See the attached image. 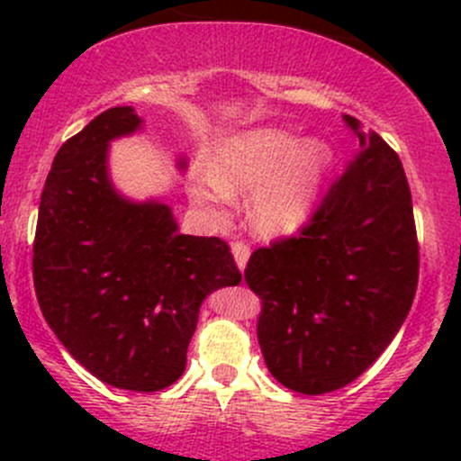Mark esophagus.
<instances>
[{
	"mask_svg": "<svg viewBox=\"0 0 461 461\" xmlns=\"http://www.w3.org/2000/svg\"><path fill=\"white\" fill-rule=\"evenodd\" d=\"M231 254H234V260L236 265H239V269L243 272L245 265H248L249 260V248L243 243V240H234V243H231Z\"/></svg>",
	"mask_w": 461,
	"mask_h": 461,
	"instance_id": "34e87169",
	"label": "esophagus"
}]
</instances>
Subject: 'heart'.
Listing matches in <instances>:
<instances>
[{
  "label": "heart",
  "instance_id": "obj_1",
  "mask_svg": "<svg viewBox=\"0 0 461 461\" xmlns=\"http://www.w3.org/2000/svg\"><path fill=\"white\" fill-rule=\"evenodd\" d=\"M332 151L319 138L299 140L294 131L260 127L218 144L212 174H196L189 196L212 216H221L234 194L252 192L248 216L265 239L303 227L312 213Z\"/></svg>",
  "mask_w": 461,
  "mask_h": 461
}]
</instances>
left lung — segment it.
Listing matches in <instances>:
<instances>
[{"mask_svg":"<svg viewBox=\"0 0 461 461\" xmlns=\"http://www.w3.org/2000/svg\"><path fill=\"white\" fill-rule=\"evenodd\" d=\"M343 120L359 140L355 160L299 236L258 248L245 267L263 303L257 332L267 370L303 394L343 388L379 359L420 276L402 160L379 133Z\"/></svg>","mask_w":461,"mask_h":461,"instance_id":"obj_1","label":"left lung"}]
</instances>
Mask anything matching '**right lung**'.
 <instances>
[{
  "instance_id": "1",
  "label": "right lung",
  "mask_w": 461,
  "mask_h": 461,
  "mask_svg": "<svg viewBox=\"0 0 461 461\" xmlns=\"http://www.w3.org/2000/svg\"><path fill=\"white\" fill-rule=\"evenodd\" d=\"M140 127L131 106H113L59 147L37 213L32 281L77 364L115 388L156 393L185 373L204 296L239 285L240 272L225 240L180 234L169 204L115 192L109 142Z\"/></svg>"
}]
</instances>
